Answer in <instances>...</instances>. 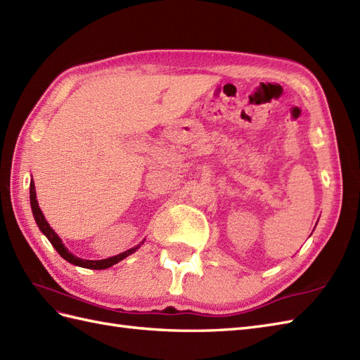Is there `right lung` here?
Instances as JSON below:
<instances>
[{
    "label": "right lung",
    "mask_w": 360,
    "mask_h": 360,
    "mask_svg": "<svg viewBox=\"0 0 360 360\" xmlns=\"http://www.w3.org/2000/svg\"><path fill=\"white\" fill-rule=\"evenodd\" d=\"M30 205H32V211H33V217L36 220V224H38L39 229L44 233V236L49 238L50 243L53 245L54 250H56L59 252V255L62 257V259H65L67 262H70L71 264H76V266H80V268H86V269H108L110 268V266L117 264L118 262H122L123 259H126L127 255L134 254L138 248H140V245H136L134 248H131V250H127L122 254H118L115 257H110V259H105V260H84V259H79V257H76L75 254H71L65 245L62 243L60 237L54 233V229L49 225L47 220H45L42 211L38 205V199H36V190H34V182L33 179L30 181Z\"/></svg>",
    "instance_id": "1"
}]
</instances>
